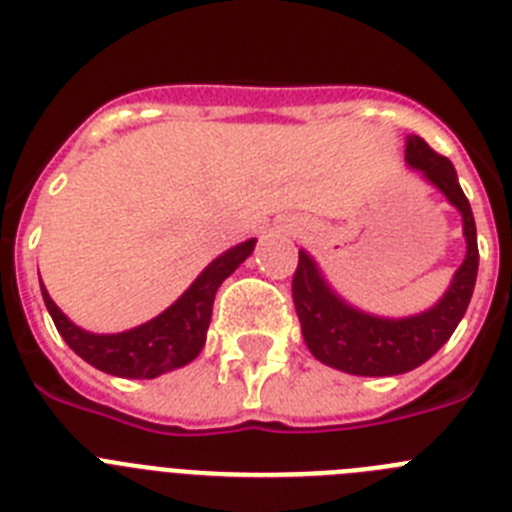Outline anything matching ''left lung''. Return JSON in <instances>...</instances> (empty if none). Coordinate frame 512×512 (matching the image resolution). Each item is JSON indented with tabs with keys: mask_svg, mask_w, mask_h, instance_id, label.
<instances>
[{
	"mask_svg": "<svg viewBox=\"0 0 512 512\" xmlns=\"http://www.w3.org/2000/svg\"><path fill=\"white\" fill-rule=\"evenodd\" d=\"M405 161L459 210L464 225L467 256L441 300L408 318H382L364 312L348 305L330 287L305 248H300V264L292 279V300L310 354L325 366L356 377H395L425 364L464 318L477 282V225L454 164L446 156H438L420 135H408L405 140Z\"/></svg>",
	"mask_w": 512,
	"mask_h": 512,
	"instance_id": "1",
	"label": "left lung"
}]
</instances>
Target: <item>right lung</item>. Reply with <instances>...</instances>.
Here are the masks:
<instances>
[{
    "mask_svg": "<svg viewBox=\"0 0 512 512\" xmlns=\"http://www.w3.org/2000/svg\"><path fill=\"white\" fill-rule=\"evenodd\" d=\"M253 248H256V238H248L220 253L174 305L166 307L148 323L122 330V333H89L63 315L43 282H40V292L61 338L87 364L112 377L156 379L166 372L182 369L200 356L207 328H210L217 287L251 256Z\"/></svg>",
    "mask_w": 512,
    "mask_h": 512,
    "instance_id": "add662e5",
    "label": "right lung"
}]
</instances>
